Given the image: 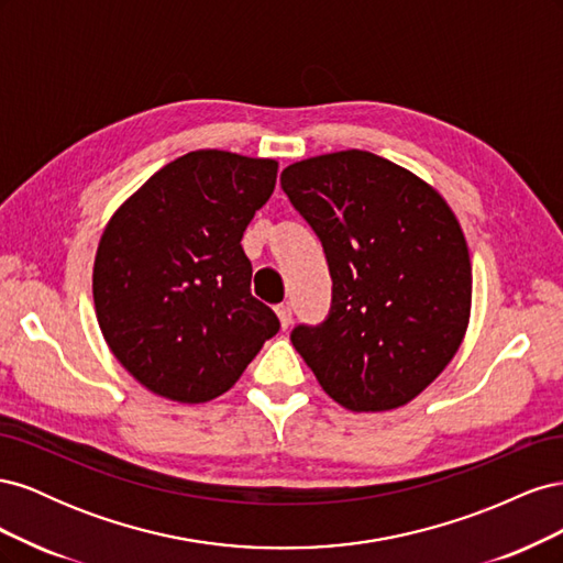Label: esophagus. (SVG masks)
<instances>
[{
  "instance_id": "1",
  "label": "esophagus",
  "mask_w": 563,
  "mask_h": 563,
  "mask_svg": "<svg viewBox=\"0 0 563 563\" xmlns=\"http://www.w3.org/2000/svg\"><path fill=\"white\" fill-rule=\"evenodd\" d=\"M277 317H279V321H282V329L291 327V321H294V308H291V302L277 305Z\"/></svg>"
}]
</instances>
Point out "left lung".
<instances>
[{
    "mask_svg": "<svg viewBox=\"0 0 563 563\" xmlns=\"http://www.w3.org/2000/svg\"><path fill=\"white\" fill-rule=\"evenodd\" d=\"M282 190L319 236L331 310L291 343L350 411L418 397L460 347L472 267L449 203L406 168L364 150L286 166Z\"/></svg>",
    "mask_w": 563,
    "mask_h": 563,
    "instance_id": "1",
    "label": "left lung"
}]
</instances>
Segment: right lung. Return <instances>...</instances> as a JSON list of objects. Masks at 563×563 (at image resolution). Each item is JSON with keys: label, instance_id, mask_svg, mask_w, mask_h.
<instances>
[{"label": "right lung", "instance_id": "1", "mask_svg": "<svg viewBox=\"0 0 563 563\" xmlns=\"http://www.w3.org/2000/svg\"><path fill=\"white\" fill-rule=\"evenodd\" d=\"M275 183L272 159L187 152L126 199L100 236V331L155 395L183 404L220 397L279 331L277 314L251 296L242 249Z\"/></svg>", "mask_w": 563, "mask_h": 563}]
</instances>
